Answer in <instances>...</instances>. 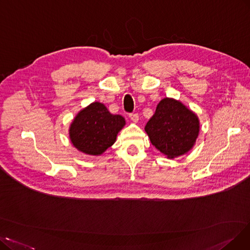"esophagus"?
Instances as JSON below:
<instances>
[{
	"instance_id": "obj_1",
	"label": "esophagus",
	"mask_w": 250,
	"mask_h": 250,
	"mask_svg": "<svg viewBox=\"0 0 250 250\" xmlns=\"http://www.w3.org/2000/svg\"><path fill=\"white\" fill-rule=\"evenodd\" d=\"M129 118H130V119H131V121H133L134 123H137V122H138V119H139L138 114H136V113H132V114H130V115H129Z\"/></svg>"
}]
</instances>
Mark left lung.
Instances as JSON below:
<instances>
[{
  "label": "left lung",
  "mask_w": 250,
  "mask_h": 250,
  "mask_svg": "<svg viewBox=\"0 0 250 250\" xmlns=\"http://www.w3.org/2000/svg\"><path fill=\"white\" fill-rule=\"evenodd\" d=\"M145 130L158 151L173 159L192 149L200 131V123L197 115L183 103L166 97L158 104Z\"/></svg>",
  "instance_id": "8db88e82"
}]
</instances>
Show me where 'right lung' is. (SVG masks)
Here are the masks:
<instances>
[{
  "instance_id": "1",
  "label": "right lung",
  "mask_w": 250,
  "mask_h": 250,
  "mask_svg": "<svg viewBox=\"0 0 250 250\" xmlns=\"http://www.w3.org/2000/svg\"><path fill=\"white\" fill-rule=\"evenodd\" d=\"M125 119L113 115L102 103H92L80 111L69 126V139L80 152L98 156L112 146Z\"/></svg>"
}]
</instances>
